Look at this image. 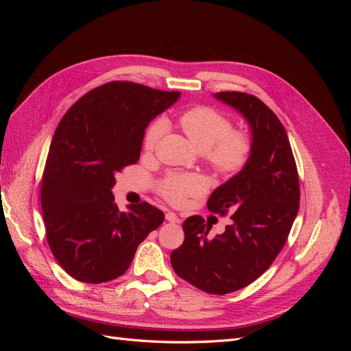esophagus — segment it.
<instances>
[{
	"label": "esophagus",
	"instance_id": "esophagus-1",
	"mask_svg": "<svg viewBox=\"0 0 351 351\" xmlns=\"http://www.w3.org/2000/svg\"><path fill=\"white\" fill-rule=\"evenodd\" d=\"M165 218H167L168 222H180V218L174 214L173 210H168L167 214H165Z\"/></svg>",
	"mask_w": 351,
	"mask_h": 351
}]
</instances>
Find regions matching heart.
<instances>
[{
    "label": "heart",
    "instance_id": "heart-1",
    "mask_svg": "<svg viewBox=\"0 0 351 351\" xmlns=\"http://www.w3.org/2000/svg\"><path fill=\"white\" fill-rule=\"evenodd\" d=\"M178 123L199 151H206L212 168L222 176L239 173L250 155V141L241 132H231L228 117L210 107H195L178 117ZM165 132V123L156 120L147 125L143 147L152 151ZM204 178L195 174L169 176L161 184V195L173 204H180L187 196L204 192Z\"/></svg>",
    "mask_w": 351,
    "mask_h": 351
}]
</instances>
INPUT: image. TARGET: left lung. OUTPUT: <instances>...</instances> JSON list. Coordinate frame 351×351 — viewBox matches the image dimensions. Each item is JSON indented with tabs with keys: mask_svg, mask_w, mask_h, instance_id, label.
<instances>
[{
	"mask_svg": "<svg viewBox=\"0 0 351 351\" xmlns=\"http://www.w3.org/2000/svg\"><path fill=\"white\" fill-rule=\"evenodd\" d=\"M214 98L247 121L252 143L246 165L208 199V209L231 224L209 239V222L197 215L184 224V241L171 252L180 278L209 294H228L249 285L278 256L299 212L300 186L284 125L261 99L243 92Z\"/></svg>",
	"mask_w": 351,
	"mask_h": 351,
	"instance_id": "8db88e82",
	"label": "left lung"
}]
</instances>
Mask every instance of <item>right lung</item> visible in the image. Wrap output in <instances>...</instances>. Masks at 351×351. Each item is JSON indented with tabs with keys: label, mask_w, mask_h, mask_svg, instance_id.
Here are the masks:
<instances>
[{
	"label": "right lung",
	"mask_w": 351,
	"mask_h": 351,
	"mask_svg": "<svg viewBox=\"0 0 351 351\" xmlns=\"http://www.w3.org/2000/svg\"><path fill=\"white\" fill-rule=\"evenodd\" d=\"M180 98L132 82H110L82 97L51 141L40 187L49 249L73 278L99 284L119 278L136 249L164 221L146 204L121 212L115 174L141 158L145 129Z\"/></svg>",
	"instance_id": "add662e5"
}]
</instances>
